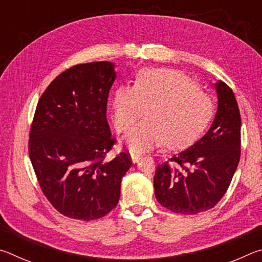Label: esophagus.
<instances>
[{
	"instance_id": "34e87169",
	"label": "esophagus",
	"mask_w": 262,
	"mask_h": 262,
	"mask_svg": "<svg viewBox=\"0 0 262 262\" xmlns=\"http://www.w3.org/2000/svg\"><path fill=\"white\" fill-rule=\"evenodd\" d=\"M130 158H132L133 163H137V162L140 161V158H141V154L140 152H132L130 154Z\"/></svg>"
}]
</instances>
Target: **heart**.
I'll list each match as a JSON object with an SVG mask.
<instances>
[{
  "mask_svg": "<svg viewBox=\"0 0 262 262\" xmlns=\"http://www.w3.org/2000/svg\"><path fill=\"white\" fill-rule=\"evenodd\" d=\"M125 137L132 151H143L165 144L184 149L206 129L214 103L192 78L172 69H143L133 86L122 85L111 100V117L119 133H125L144 112Z\"/></svg>",
  "mask_w": 262,
  "mask_h": 262,
  "instance_id": "b5f03b06",
  "label": "heart"
}]
</instances>
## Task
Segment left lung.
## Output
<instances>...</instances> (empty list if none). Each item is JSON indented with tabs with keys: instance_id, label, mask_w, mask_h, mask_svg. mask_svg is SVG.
<instances>
[{
	"instance_id": "left-lung-1",
	"label": "left lung",
	"mask_w": 262,
	"mask_h": 262,
	"mask_svg": "<svg viewBox=\"0 0 262 262\" xmlns=\"http://www.w3.org/2000/svg\"><path fill=\"white\" fill-rule=\"evenodd\" d=\"M219 106L207 134L192 147L158 165L155 195L166 209L195 215L224 196L241 159V113L227 84H215Z\"/></svg>"
}]
</instances>
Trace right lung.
<instances>
[{"label": "right lung", "mask_w": 262, "mask_h": 262, "mask_svg": "<svg viewBox=\"0 0 262 262\" xmlns=\"http://www.w3.org/2000/svg\"><path fill=\"white\" fill-rule=\"evenodd\" d=\"M112 62L76 64L43 91L30 130L29 155L42 193L62 215L92 221L118 205L132 159L106 154L115 139L106 119Z\"/></svg>", "instance_id": "right-lung-1"}]
</instances>
